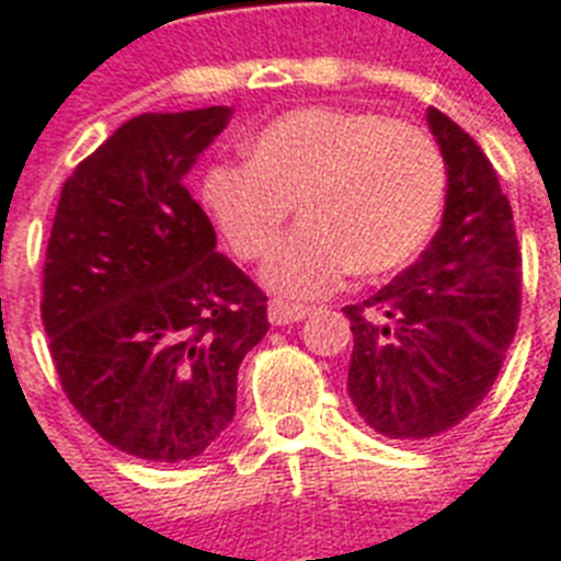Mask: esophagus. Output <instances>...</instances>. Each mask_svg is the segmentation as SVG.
I'll list each match as a JSON object with an SVG mask.
<instances>
[{
	"instance_id": "esophagus-1",
	"label": "esophagus",
	"mask_w": 561,
	"mask_h": 561,
	"mask_svg": "<svg viewBox=\"0 0 561 561\" xmlns=\"http://www.w3.org/2000/svg\"><path fill=\"white\" fill-rule=\"evenodd\" d=\"M310 313L308 305H290V302H282V299H273L267 305V319L271 324H290V322H299Z\"/></svg>"
}]
</instances>
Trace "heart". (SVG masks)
Listing matches in <instances>:
<instances>
[{"label":"heart","mask_w":561,"mask_h":561,"mask_svg":"<svg viewBox=\"0 0 561 561\" xmlns=\"http://www.w3.org/2000/svg\"><path fill=\"white\" fill-rule=\"evenodd\" d=\"M445 187L427 130L347 107L285 113L253 136L251 162H219L202 179L210 214L248 262L273 251L299 202L305 222L265 267L285 296L324 294L347 271L408 265L436 228Z\"/></svg>","instance_id":"b5f03b06"}]
</instances>
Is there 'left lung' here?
Here are the masks:
<instances>
[{"instance_id":"8db88e82","label":"left lung","mask_w":561,"mask_h":561,"mask_svg":"<svg viewBox=\"0 0 561 561\" xmlns=\"http://www.w3.org/2000/svg\"><path fill=\"white\" fill-rule=\"evenodd\" d=\"M448 168L442 228L427 251L362 305H347V393L388 439L456 427L496 382L519 324L522 253L513 210L473 136L427 107Z\"/></svg>"}]
</instances>
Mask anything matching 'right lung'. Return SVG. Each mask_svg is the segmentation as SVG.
Segmentation results:
<instances>
[{
	"mask_svg": "<svg viewBox=\"0 0 561 561\" xmlns=\"http://www.w3.org/2000/svg\"><path fill=\"white\" fill-rule=\"evenodd\" d=\"M233 107L142 113L77 164L42 271V322L70 404L136 459L185 462L237 413L267 296L216 251L185 187Z\"/></svg>",
	"mask_w": 561,
	"mask_h": 561,
	"instance_id": "1",
	"label": "right lung"
}]
</instances>
